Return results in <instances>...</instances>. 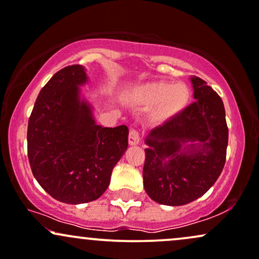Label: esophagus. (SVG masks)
<instances>
[{"label":"esophagus","mask_w":259,"mask_h":259,"mask_svg":"<svg viewBox=\"0 0 259 259\" xmlns=\"http://www.w3.org/2000/svg\"><path fill=\"white\" fill-rule=\"evenodd\" d=\"M141 141V136H139V132L137 130H131L128 135V143L131 145H136L139 143Z\"/></svg>","instance_id":"34e87169"}]
</instances>
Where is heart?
Masks as SVG:
<instances>
[{
	"instance_id": "heart-1",
	"label": "heart",
	"mask_w": 259,
	"mask_h": 259,
	"mask_svg": "<svg viewBox=\"0 0 259 259\" xmlns=\"http://www.w3.org/2000/svg\"><path fill=\"white\" fill-rule=\"evenodd\" d=\"M135 98L144 105H155L152 120L158 123L167 122L179 116L187 107L191 92L184 83L160 82L148 83L136 89Z\"/></svg>"
}]
</instances>
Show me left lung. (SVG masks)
Instances as JSON below:
<instances>
[{"instance_id": "left-lung-1", "label": "left lung", "mask_w": 259, "mask_h": 259, "mask_svg": "<svg viewBox=\"0 0 259 259\" xmlns=\"http://www.w3.org/2000/svg\"><path fill=\"white\" fill-rule=\"evenodd\" d=\"M191 82L196 101L145 139L144 190L160 204L184 205L199 198L225 165L229 130L222 98L200 78Z\"/></svg>"}]
</instances>
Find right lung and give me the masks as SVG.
<instances>
[{"instance_id": "add662e5", "label": "right lung", "mask_w": 259, "mask_h": 259, "mask_svg": "<svg viewBox=\"0 0 259 259\" xmlns=\"http://www.w3.org/2000/svg\"><path fill=\"white\" fill-rule=\"evenodd\" d=\"M82 66L60 69L37 95L28 122V159L51 197L68 204L92 202L106 191L112 168L128 147V128L95 123L80 101Z\"/></svg>"}]
</instances>
